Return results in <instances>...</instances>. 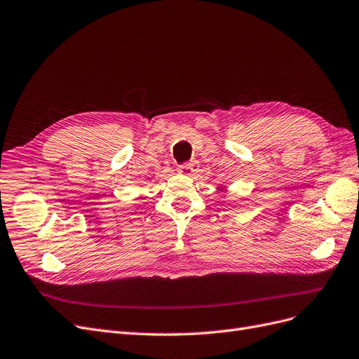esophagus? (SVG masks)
I'll use <instances>...</instances> for the list:
<instances>
[{
  "mask_svg": "<svg viewBox=\"0 0 359 359\" xmlns=\"http://www.w3.org/2000/svg\"><path fill=\"white\" fill-rule=\"evenodd\" d=\"M198 163L196 161H192V163H184V164H182L180 167H179V171L180 172H183V175H187V176H194L195 172L198 171Z\"/></svg>",
  "mask_w": 359,
  "mask_h": 359,
  "instance_id": "esophagus-1",
  "label": "esophagus"
}]
</instances>
